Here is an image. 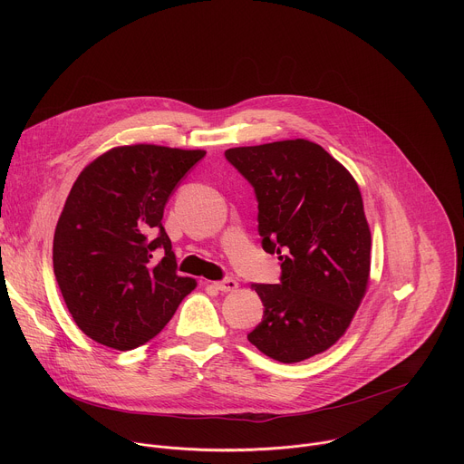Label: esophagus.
<instances>
[{"label":"esophagus","mask_w":464,"mask_h":464,"mask_svg":"<svg viewBox=\"0 0 464 464\" xmlns=\"http://www.w3.org/2000/svg\"><path fill=\"white\" fill-rule=\"evenodd\" d=\"M215 288L220 292H233L238 288V283L235 279H224L220 283H215Z\"/></svg>","instance_id":"esophagus-1"}]
</instances>
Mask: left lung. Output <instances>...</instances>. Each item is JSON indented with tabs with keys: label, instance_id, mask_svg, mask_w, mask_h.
<instances>
[{
	"label": "left lung",
	"instance_id": "1",
	"mask_svg": "<svg viewBox=\"0 0 464 464\" xmlns=\"http://www.w3.org/2000/svg\"><path fill=\"white\" fill-rule=\"evenodd\" d=\"M255 187L262 247L283 260L279 285H253L264 317L251 345L295 363L338 343L371 279V229L353 174L323 147L286 140L226 150Z\"/></svg>",
	"mask_w": 464,
	"mask_h": 464
}]
</instances>
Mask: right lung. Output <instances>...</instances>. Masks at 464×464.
Instances as JSON below:
<instances>
[{
  "instance_id": "obj_1",
  "label": "right lung",
  "mask_w": 464,
  "mask_h": 464,
  "mask_svg": "<svg viewBox=\"0 0 464 464\" xmlns=\"http://www.w3.org/2000/svg\"><path fill=\"white\" fill-rule=\"evenodd\" d=\"M204 156L122 145L86 165L73 183L54 229L53 270L72 317L93 342L115 351L147 343L196 288L178 276L161 220L170 192Z\"/></svg>"
}]
</instances>
